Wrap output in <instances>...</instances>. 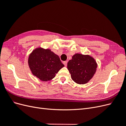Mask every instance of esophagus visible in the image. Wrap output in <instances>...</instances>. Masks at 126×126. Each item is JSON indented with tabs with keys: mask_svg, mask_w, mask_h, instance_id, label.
<instances>
[{
	"mask_svg": "<svg viewBox=\"0 0 126 126\" xmlns=\"http://www.w3.org/2000/svg\"><path fill=\"white\" fill-rule=\"evenodd\" d=\"M63 64H64V66L66 67L67 65V61H65V62H63Z\"/></svg>",
	"mask_w": 126,
	"mask_h": 126,
	"instance_id": "1",
	"label": "esophagus"
}]
</instances>
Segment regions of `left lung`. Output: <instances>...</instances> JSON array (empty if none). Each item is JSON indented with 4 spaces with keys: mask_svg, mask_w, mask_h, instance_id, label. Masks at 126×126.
<instances>
[{
    "mask_svg": "<svg viewBox=\"0 0 126 126\" xmlns=\"http://www.w3.org/2000/svg\"><path fill=\"white\" fill-rule=\"evenodd\" d=\"M97 63L89 55L76 53L67 63V68L72 80L79 85H84L93 78L96 73Z\"/></svg>",
    "mask_w": 126,
    "mask_h": 126,
    "instance_id": "left-lung-1",
    "label": "left lung"
}]
</instances>
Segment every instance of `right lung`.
<instances>
[{
  "mask_svg": "<svg viewBox=\"0 0 126 126\" xmlns=\"http://www.w3.org/2000/svg\"><path fill=\"white\" fill-rule=\"evenodd\" d=\"M28 63L32 73L43 81L51 80L64 67L58 55L50 49L40 47L30 53Z\"/></svg>",
  "mask_w": 126,
  "mask_h": 126,
  "instance_id": "add662e5",
  "label": "right lung"
}]
</instances>
